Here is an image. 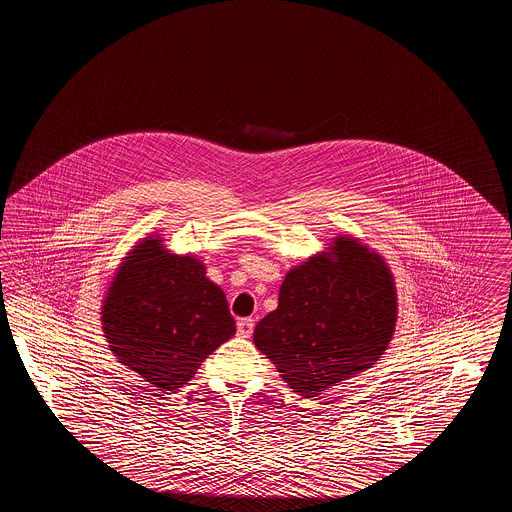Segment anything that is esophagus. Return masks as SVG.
Returning a JSON list of instances; mask_svg holds the SVG:
<instances>
[{
  "label": "esophagus",
  "mask_w": 512,
  "mask_h": 512,
  "mask_svg": "<svg viewBox=\"0 0 512 512\" xmlns=\"http://www.w3.org/2000/svg\"><path fill=\"white\" fill-rule=\"evenodd\" d=\"M236 326H238V336L240 338H251L253 328H255V320L253 318H240L236 322Z\"/></svg>",
  "instance_id": "esophagus-1"
}]
</instances>
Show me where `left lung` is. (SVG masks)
<instances>
[{
	"instance_id": "left-lung-1",
	"label": "left lung",
	"mask_w": 512,
	"mask_h": 512,
	"mask_svg": "<svg viewBox=\"0 0 512 512\" xmlns=\"http://www.w3.org/2000/svg\"><path fill=\"white\" fill-rule=\"evenodd\" d=\"M336 261L311 257L293 268L278 309L257 326L253 341L292 390L317 397L374 365L397 318L390 268L366 245L338 238Z\"/></svg>"
}]
</instances>
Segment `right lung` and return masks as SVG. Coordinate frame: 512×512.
Segmentation results:
<instances>
[{"label": "right lung", "instance_id": "1", "mask_svg": "<svg viewBox=\"0 0 512 512\" xmlns=\"http://www.w3.org/2000/svg\"><path fill=\"white\" fill-rule=\"evenodd\" d=\"M159 242L144 240L124 259L101 320L119 363L155 388L176 391L236 334V322L205 267L194 257L172 255Z\"/></svg>", "mask_w": 512, "mask_h": 512}]
</instances>
